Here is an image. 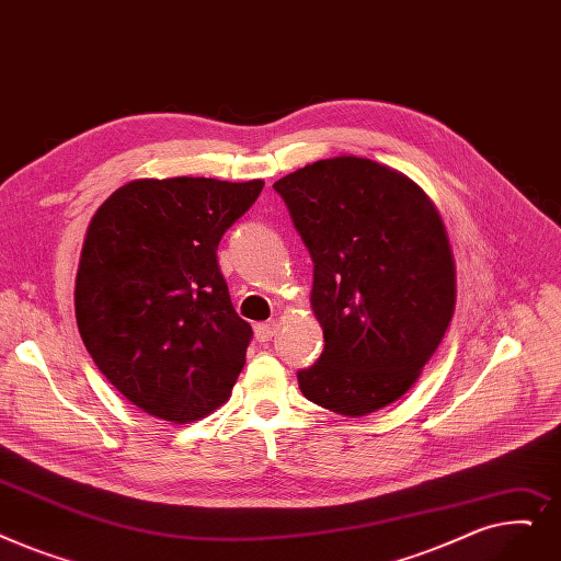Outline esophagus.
Wrapping results in <instances>:
<instances>
[{
	"mask_svg": "<svg viewBox=\"0 0 561 561\" xmlns=\"http://www.w3.org/2000/svg\"><path fill=\"white\" fill-rule=\"evenodd\" d=\"M275 321H271V323H259L256 328H254V336H256V341H261V344H265V341H271L273 336H275Z\"/></svg>",
	"mask_w": 561,
	"mask_h": 561,
	"instance_id": "esophagus-1",
	"label": "esophagus"
}]
</instances>
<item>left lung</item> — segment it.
I'll return each instance as SVG.
<instances>
[{
  "mask_svg": "<svg viewBox=\"0 0 561 561\" xmlns=\"http://www.w3.org/2000/svg\"><path fill=\"white\" fill-rule=\"evenodd\" d=\"M313 261L319 362L302 394L364 417L399 401L449 328L456 267L440 213L397 169L355 156L307 164L275 185Z\"/></svg>",
  "mask_w": 561,
  "mask_h": 561,
  "instance_id": "left-lung-1",
  "label": "left lung"
}]
</instances>
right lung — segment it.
<instances>
[{
	"mask_svg": "<svg viewBox=\"0 0 561 561\" xmlns=\"http://www.w3.org/2000/svg\"><path fill=\"white\" fill-rule=\"evenodd\" d=\"M263 181L139 179L87 229L76 319L95 367L151 417L187 424L227 403L252 328L217 265L225 231Z\"/></svg>",
	"mask_w": 561,
	"mask_h": 561,
	"instance_id": "obj_1",
	"label": "right lung"
}]
</instances>
